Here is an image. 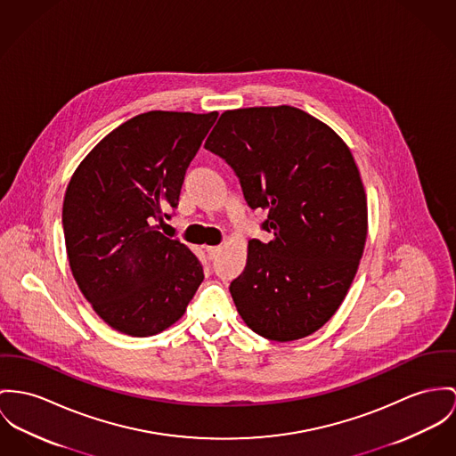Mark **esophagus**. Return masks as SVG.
Here are the masks:
<instances>
[{"label": "esophagus", "instance_id": "1", "mask_svg": "<svg viewBox=\"0 0 456 456\" xmlns=\"http://www.w3.org/2000/svg\"><path fill=\"white\" fill-rule=\"evenodd\" d=\"M218 251H220V246H207V253L210 258H215L218 255Z\"/></svg>", "mask_w": 456, "mask_h": 456}]
</instances>
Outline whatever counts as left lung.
<instances>
[{
    "label": "left lung",
    "instance_id": "left-lung-1",
    "mask_svg": "<svg viewBox=\"0 0 456 456\" xmlns=\"http://www.w3.org/2000/svg\"><path fill=\"white\" fill-rule=\"evenodd\" d=\"M205 147L240 178L249 208L267 210L269 243L251 240L229 291L264 338L313 335L342 305L366 243L368 208L349 147L291 107L225 110Z\"/></svg>",
    "mask_w": 456,
    "mask_h": 456
}]
</instances>
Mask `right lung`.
Here are the masks:
<instances>
[{"label":"right lung","instance_id":"add662e5","mask_svg":"<svg viewBox=\"0 0 456 456\" xmlns=\"http://www.w3.org/2000/svg\"><path fill=\"white\" fill-rule=\"evenodd\" d=\"M218 112H143L95 145L70 178L62 225L70 271L105 322L132 337L178 321L205 280L198 256L158 231Z\"/></svg>","mask_w":456,"mask_h":456}]
</instances>
